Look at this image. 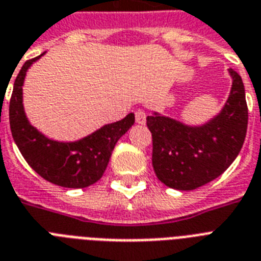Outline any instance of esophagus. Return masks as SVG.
I'll use <instances>...</instances> for the list:
<instances>
[{"label": "esophagus", "instance_id": "1", "mask_svg": "<svg viewBox=\"0 0 261 261\" xmlns=\"http://www.w3.org/2000/svg\"><path fill=\"white\" fill-rule=\"evenodd\" d=\"M135 120L138 124H145L146 123V112L143 110H138L135 112Z\"/></svg>", "mask_w": 261, "mask_h": 261}]
</instances>
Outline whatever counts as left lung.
<instances>
[{"mask_svg": "<svg viewBox=\"0 0 261 261\" xmlns=\"http://www.w3.org/2000/svg\"><path fill=\"white\" fill-rule=\"evenodd\" d=\"M232 77L229 96L221 111L202 124H186L154 111L147 116L152 137V167L162 184L193 190L213 181L239 155L248 126L245 90L240 75Z\"/></svg>", "mask_w": 261, "mask_h": 261, "instance_id": "left-lung-1", "label": "left lung"}]
</instances>
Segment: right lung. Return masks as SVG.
Returning <instances> with one entry per match:
<instances>
[{
    "instance_id": "1",
    "label": "right lung",
    "mask_w": 261,
    "mask_h": 261,
    "mask_svg": "<svg viewBox=\"0 0 261 261\" xmlns=\"http://www.w3.org/2000/svg\"><path fill=\"white\" fill-rule=\"evenodd\" d=\"M45 54L27 61L17 75L9 106L12 135L28 165L42 178L63 188H87L101 178L116 142L134 124L135 116L131 112L73 142L56 141L40 133L25 114L22 87L28 69Z\"/></svg>"
}]
</instances>
